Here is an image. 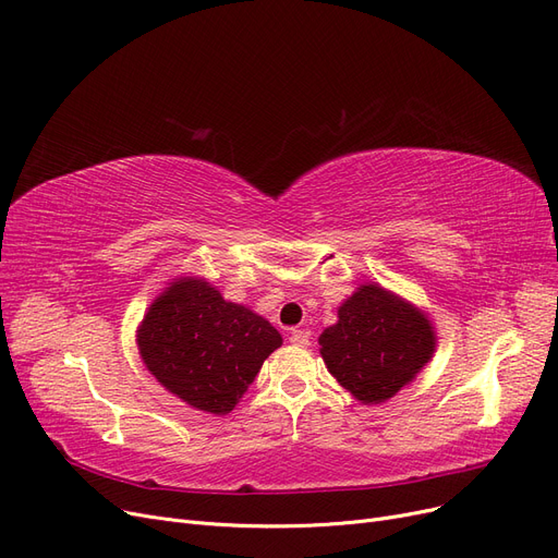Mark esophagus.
Here are the masks:
<instances>
[{"mask_svg": "<svg viewBox=\"0 0 558 558\" xmlns=\"http://www.w3.org/2000/svg\"><path fill=\"white\" fill-rule=\"evenodd\" d=\"M289 342H292L294 347H310V332L303 330V328H296L292 330V335H289Z\"/></svg>", "mask_w": 558, "mask_h": 558, "instance_id": "obj_1", "label": "esophagus"}]
</instances>
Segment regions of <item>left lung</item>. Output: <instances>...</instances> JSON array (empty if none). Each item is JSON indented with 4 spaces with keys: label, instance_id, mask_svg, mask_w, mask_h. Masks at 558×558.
<instances>
[{
    "label": "left lung",
    "instance_id": "left-lung-1",
    "mask_svg": "<svg viewBox=\"0 0 558 558\" xmlns=\"http://www.w3.org/2000/svg\"><path fill=\"white\" fill-rule=\"evenodd\" d=\"M328 372L362 403L395 397L435 351L424 314L378 284H362L319 337Z\"/></svg>",
    "mask_w": 558,
    "mask_h": 558
}]
</instances>
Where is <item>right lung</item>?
<instances>
[{"label":"right lung","instance_id":"1","mask_svg":"<svg viewBox=\"0 0 558 558\" xmlns=\"http://www.w3.org/2000/svg\"><path fill=\"white\" fill-rule=\"evenodd\" d=\"M280 344L269 322L193 278L168 287L138 328L145 367L168 392L214 415L230 413Z\"/></svg>","mask_w":558,"mask_h":558}]
</instances>
